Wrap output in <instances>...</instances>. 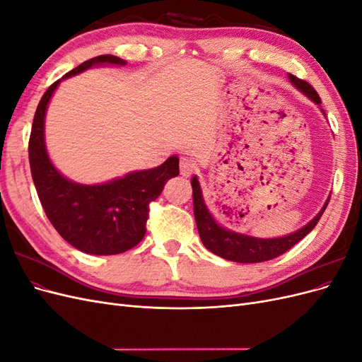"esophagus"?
<instances>
[{"instance_id": "esophagus-1", "label": "esophagus", "mask_w": 362, "mask_h": 362, "mask_svg": "<svg viewBox=\"0 0 362 362\" xmlns=\"http://www.w3.org/2000/svg\"><path fill=\"white\" fill-rule=\"evenodd\" d=\"M180 170L182 177H190V175L196 170V161L190 157H182L180 160Z\"/></svg>"}]
</instances>
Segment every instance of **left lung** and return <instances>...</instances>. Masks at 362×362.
<instances>
[{"label":"left lung","instance_id":"1","mask_svg":"<svg viewBox=\"0 0 362 362\" xmlns=\"http://www.w3.org/2000/svg\"><path fill=\"white\" fill-rule=\"evenodd\" d=\"M288 78L296 89L300 90L305 96H308L314 104L320 107L322 104L320 96L317 95V92L314 90V87L311 84H308L303 80L296 78V76L291 74L288 75ZM320 110L323 112V108H320ZM192 187H193L194 221H196V226H198L199 237L202 240L204 246L208 250H211L217 257H222L225 259L234 261V262H242V264H246V262H262V261L273 259L282 255L284 252L291 249L296 243H299L306 234L313 231L317 222L320 221V217L326 210V206L329 204V198H331L329 196V198L326 199L322 210L317 213V216L313 218V221H310L303 228L298 229L296 233H291L284 237H276V238H257L252 235L231 231V229L218 225L216 222V218L213 217V214L210 213V210H208V206L204 201L199 181L196 177L192 178Z\"/></svg>","mask_w":362,"mask_h":362}]
</instances>
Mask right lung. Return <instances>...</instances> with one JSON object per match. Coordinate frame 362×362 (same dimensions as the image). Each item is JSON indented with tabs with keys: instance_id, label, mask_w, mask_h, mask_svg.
<instances>
[{
	"instance_id": "right-lung-1",
	"label": "right lung",
	"mask_w": 362,
	"mask_h": 362,
	"mask_svg": "<svg viewBox=\"0 0 362 362\" xmlns=\"http://www.w3.org/2000/svg\"><path fill=\"white\" fill-rule=\"evenodd\" d=\"M125 66L116 56H98L81 63L51 84L37 105L28 141L31 177L40 204L56 231L84 254L116 255L134 247L146 233L149 204L164 184L180 173L177 156L154 169L129 172L104 184H80L68 180L54 166L45 145V115L57 86L93 66Z\"/></svg>"
}]
</instances>
